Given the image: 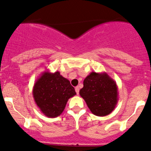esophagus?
Listing matches in <instances>:
<instances>
[{
    "label": "esophagus",
    "instance_id": "1",
    "mask_svg": "<svg viewBox=\"0 0 151 151\" xmlns=\"http://www.w3.org/2000/svg\"><path fill=\"white\" fill-rule=\"evenodd\" d=\"M75 91H76V92H77V95H79V91H80V88H79L78 86L75 87Z\"/></svg>",
    "mask_w": 151,
    "mask_h": 151
}]
</instances>
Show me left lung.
Wrapping results in <instances>:
<instances>
[{
    "label": "left lung",
    "mask_w": 151,
    "mask_h": 151,
    "mask_svg": "<svg viewBox=\"0 0 151 151\" xmlns=\"http://www.w3.org/2000/svg\"><path fill=\"white\" fill-rule=\"evenodd\" d=\"M80 95L94 115L106 116L115 109L118 104V86L106 72L92 71L84 80Z\"/></svg>",
    "instance_id": "1"
}]
</instances>
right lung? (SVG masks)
Listing matches in <instances>:
<instances>
[{
	"instance_id": "add662e5",
	"label": "right lung",
	"mask_w": 151,
	"mask_h": 151,
	"mask_svg": "<svg viewBox=\"0 0 151 151\" xmlns=\"http://www.w3.org/2000/svg\"><path fill=\"white\" fill-rule=\"evenodd\" d=\"M76 95L70 81L59 71L42 73L33 88V96L41 112L49 118H56L64 111L69 98Z\"/></svg>"
}]
</instances>
